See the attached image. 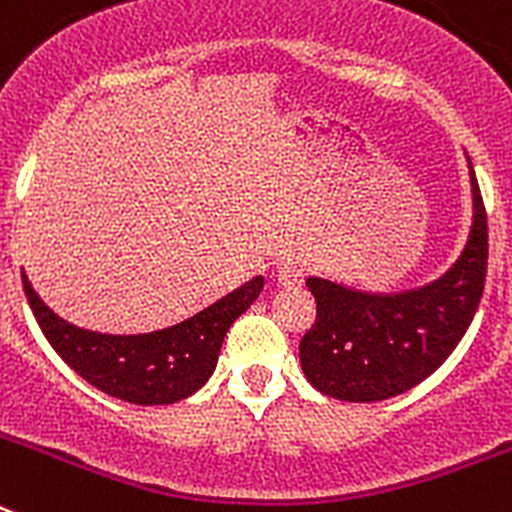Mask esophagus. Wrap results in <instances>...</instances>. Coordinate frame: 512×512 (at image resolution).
<instances>
[{
    "label": "esophagus",
    "mask_w": 512,
    "mask_h": 512,
    "mask_svg": "<svg viewBox=\"0 0 512 512\" xmlns=\"http://www.w3.org/2000/svg\"><path fill=\"white\" fill-rule=\"evenodd\" d=\"M277 279L282 287H297L305 279V269L297 261H279L277 264Z\"/></svg>",
    "instance_id": "34e87169"
}]
</instances>
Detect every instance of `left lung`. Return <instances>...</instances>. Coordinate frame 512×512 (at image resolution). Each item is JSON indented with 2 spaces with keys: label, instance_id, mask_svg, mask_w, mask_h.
Wrapping results in <instances>:
<instances>
[{
  "label": "left lung",
  "instance_id": "8db88e82",
  "mask_svg": "<svg viewBox=\"0 0 512 512\" xmlns=\"http://www.w3.org/2000/svg\"><path fill=\"white\" fill-rule=\"evenodd\" d=\"M474 220L464 253L441 279L410 292L372 295L310 277L315 325L302 336L307 382L346 402H377L431 377L477 312L487 277V212L469 161Z\"/></svg>",
  "mask_w": 512,
  "mask_h": 512
}]
</instances>
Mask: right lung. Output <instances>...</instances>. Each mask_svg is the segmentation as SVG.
<instances>
[{"mask_svg":"<svg viewBox=\"0 0 512 512\" xmlns=\"http://www.w3.org/2000/svg\"><path fill=\"white\" fill-rule=\"evenodd\" d=\"M22 287L43 336L79 377L117 400L169 405L197 392L210 379L225 333L259 297L264 277L251 279L184 323L143 336H110L71 325L40 300L25 271Z\"/></svg>","mask_w":512,"mask_h":512,"instance_id":"1","label":"right lung"}]
</instances>
